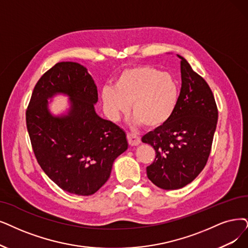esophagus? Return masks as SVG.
<instances>
[{
	"instance_id": "34e87169",
	"label": "esophagus",
	"mask_w": 248,
	"mask_h": 248,
	"mask_svg": "<svg viewBox=\"0 0 248 248\" xmlns=\"http://www.w3.org/2000/svg\"><path fill=\"white\" fill-rule=\"evenodd\" d=\"M127 140H128V143H129L131 146H135L140 143V137L131 132L127 133Z\"/></svg>"
}]
</instances>
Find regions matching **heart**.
Returning <instances> with one entry per match:
<instances>
[{
	"label": "heart",
	"instance_id": "obj_1",
	"mask_svg": "<svg viewBox=\"0 0 248 248\" xmlns=\"http://www.w3.org/2000/svg\"><path fill=\"white\" fill-rule=\"evenodd\" d=\"M102 98L113 120L126 113L131 105L133 122L154 128L165 124L173 115L178 102V87L169 73L141 65L125 70L114 88H104Z\"/></svg>",
	"mask_w": 248,
	"mask_h": 248
}]
</instances>
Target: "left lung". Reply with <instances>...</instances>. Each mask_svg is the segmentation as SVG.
I'll return each mask as SVG.
<instances>
[{"mask_svg": "<svg viewBox=\"0 0 248 248\" xmlns=\"http://www.w3.org/2000/svg\"><path fill=\"white\" fill-rule=\"evenodd\" d=\"M181 59V91L171 118L142 137L152 145L155 158L146 168L155 185L165 190L179 189L192 182L209 158L217 122L213 92L204 79Z\"/></svg>", "mask_w": 248, "mask_h": 248, "instance_id": "left-lung-1", "label": "left lung"}]
</instances>
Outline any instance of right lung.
Masks as SVG:
<instances>
[{"label": "right lung", "instance_id": "1", "mask_svg": "<svg viewBox=\"0 0 248 248\" xmlns=\"http://www.w3.org/2000/svg\"><path fill=\"white\" fill-rule=\"evenodd\" d=\"M69 96L66 115L53 116L47 98ZM97 90L86 68L60 62L37 81L26 110V126L37 163L61 189L92 195L107 182L116 157L127 147L126 134L94 111Z\"/></svg>", "mask_w": 248, "mask_h": 248}]
</instances>
